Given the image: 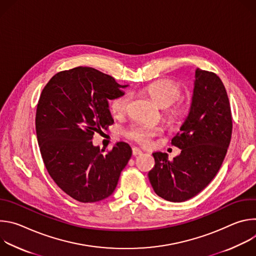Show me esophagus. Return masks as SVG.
<instances>
[{"mask_svg": "<svg viewBox=\"0 0 256 256\" xmlns=\"http://www.w3.org/2000/svg\"><path fill=\"white\" fill-rule=\"evenodd\" d=\"M142 152L140 150V149H138V148H132V155L134 156H138V155H140Z\"/></svg>", "mask_w": 256, "mask_h": 256, "instance_id": "esophagus-1", "label": "esophagus"}]
</instances>
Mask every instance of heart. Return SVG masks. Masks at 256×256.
Here are the masks:
<instances>
[{"mask_svg":"<svg viewBox=\"0 0 256 256\" xmlns=\"http://www.w3.org/2000/svg\"><path fill=\"white\" fill-rule=\"evenodd\" d=\"M147 94L159 107L165 108V116L171 122H178L184 118L190 108V101L186 97L179 96L181 87L172 80H157L144 88ZM130 96L124 94L112 101L110 112L114 116H124L128 109ZM160 132L159 128L136 126L126 132V136L140 144L147 146L152 138Z\"/></svg>","mask_w":256,"mask_h":256,"instance_id":"heart-1","label":"heart"}]
</instances>
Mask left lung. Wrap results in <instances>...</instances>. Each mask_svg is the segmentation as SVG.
<instances>
[{
  "label": "left lung",
  "mask_w": 256,
  "mask_h": 256,
  "mask_svg": "<svg viewBox=\"0 0 256 256\" xmlns=\"http://www.w3.org/2000/svg\"><path fill=\"white\" fill-rule=\"evenodd\" d=\"M231 136L232 116L225 86L214 72L198 68L188 116L171 140L181 150L180 155L169 161L166 153H153L155 166L148 176L154 192L173 202L196 196L220 169Z\"/></svg>",
  "instance_id": "1"
}]
</instances>
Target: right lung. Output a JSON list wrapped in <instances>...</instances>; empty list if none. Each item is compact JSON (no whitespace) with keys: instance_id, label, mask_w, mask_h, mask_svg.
I'll return each instance as SVG.
<instances>
[{"instance_id":"1","label":"right lung","mask_w":256,"mask_h":256,"mask_svg":"<svg viewBox=\"0 0 256 256\" xmlns=\"http://www.w3.org/2000/svg\"><path fill=\"white\" fill-rule=\"evenodd\" d=\"M126 87L93 68L78 66L58 72L42 92L35 118L42 157L58 186L78 202L110 196L132 156L124 142L106 155L92 142L95 132L114 124L108 101Z\"/></svg>"}]
</instances>
